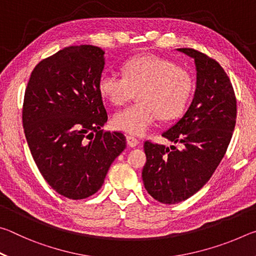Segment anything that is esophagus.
<instances>
[{
	"instance_id": "obj_1",
	"label": "esophagus",
	"mask_w": 256,
	"mask_h": 256,
	"mask_svg": "<svg viewBox=\"0 0 256 256\" xmlns=\"http://www.w3.org/2000/svg\"><path fill=\"white\" fill-rule=\"evenodd\" d=\"M126 142H128V146H132V148H134V146H136L138 144V138L132 136H126Z\"/></svg>"
}]
</instances>
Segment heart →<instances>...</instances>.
<instances>
[{
	"label": "heart",
	"instance_id": "1",
	"mask_svg": "<svg viewBox=\"0 0 256 256\" xmlns=\"http://www.w3.org/2000/svg\"><path fill=\"white\" fill-rule=\"evenodd\" d=\"M102 98L123 106L138 92V102L116 112L112 126L130 134L146 133L160 118L172 120L185 110L193 90V78L186 68L156 55L128 60L123 76L104 73L98 82Z\"/></svg>",
	"mask_w": 256,
	"mask_h": 256
}]
</instances>
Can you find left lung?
<instances>
[{"label": "left lung", "mask_w": 256, "mask_h": 256, "mask_svg": "<svg viewBox=\"0 0 256 256\" xmlns=\"http://www.w3.org/2000/svg\"><path fill=\"white\" fill-rule=\"evenodd\" d=\"M178 50L194 58L196 88L183 118L162 133L177 146L144 142V188L164 204L185 201L210 180L226 154L237 114L232 84L222 66L193 48Z\"/></svg>", "instance_id": "1"}]
</instances>
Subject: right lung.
<instances>
[{
	"label": "right lung",
	"instance_id": "add662e5",
	"mask_svg": "<svg viewBox=\"0 0 256 256\" xmlns=\"http://www.w3.org/2000/svg\"><path fill=\"white\" fill-rule=\"evenodd\" d=\"M104 54L92 45L66 47L37 64L26 88L30 152L50 188L71 200L96 193L126 146L123 133L102 130L108 118L98 90Z\"/></svg>",
	"mask_w": 256,
	"mask_h": 256
}]
</instances>
